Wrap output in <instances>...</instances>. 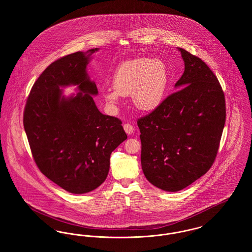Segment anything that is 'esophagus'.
Segmentation results:
<instances>
[{"mask_svg": "<svg viewBox=\"0 0 252 252\" xmlns=\"http://www.w3.org/2000/svg\"><path fill=\"white\" fill-rule=\"evenodd\" d=\"M124 129L127 135H131L132 133L134 132V127L130 124H125L124 125Z\"/></svg>", "mask_w": 252, "mask_h": 252, "instance_id": "34e87169", "label": "esophagus"}]
</instances>
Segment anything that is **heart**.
I'll list each match as a JSON object with an SVG mask.
<instances>
[{
  "label": "heart",
  "instance_id": "obj_1",
  "mask_svg": "<svg viewBox=\"0 0 252 252\" xmlns=\"http://www.w3.org/2000/svg\"><path fill=\"white\" fill-rule=\"evenodd\" d=\"M169 81V70L163 60L134 59L121 63L112 77L114 90H104L102 96L108 106L113 108L119 103L120 96L130 94L136 108L150 111L164 100Z\"/></svg>",
  "mask_w": 252,
  "mask_h": 252
}]
</instances>
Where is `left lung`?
Returning <instances> with one entry per match:
<instances>
[{
	"instance_id": "obj_1",
	"label": "left lung",
	"mask_w": 252,
	"mask_h": 252,
	"mask_svg": "<svg viewBox=\"0 0 252 252\" xmlns=\"http://www.w3.org/2000/svg\"><path fill=\"white\" fill-rule=\"evenodd\" d=\"M184 72L168 96L137 124L144 176L158 188L178 192L213 165L226 121L223 90L199 58L179 48Z\"/></svg>"
}]
</instances>
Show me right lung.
I'll return each mask as SVG.
<instances>
[{
	"mask_svg": "<svg viewBox=\"0 0 252 252\" xmlns=\"http://www.w3.org/2000/svg\"><path fill=\"white\" fill-rule=\"evenodd\" d=\"M99 49L56 60L33 85L24 112L26 133L40 172L62 189L86 193L107 179L111 152L127 136L116 117L101 113L87 66ZM77 85L66 97L61 87Z\"/></svg>",
	"mask_w": 252,
	"mask_h": 252,
	"instance_id": "obj_1",
	"label": "right lung"
}]
</instances>
